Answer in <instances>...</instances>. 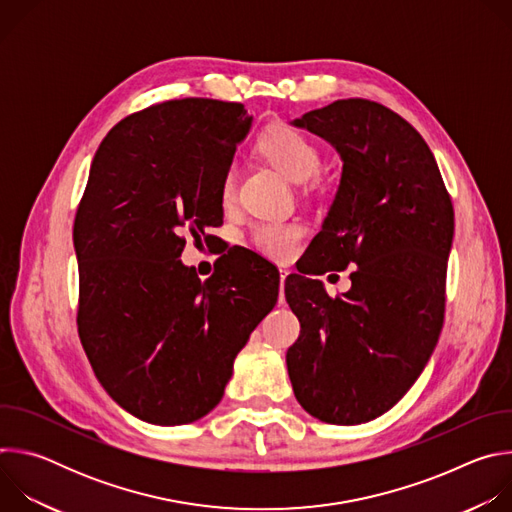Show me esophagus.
Listing matches in <instances>:
<instances>
[{
    "label": "esophagus",
    "instance_id": "obj_1",
    "mask_svg": "<svg viewBox=\"0 0 512 512\" xmlns=\"http://www.w3.org/2000/svg\"><path fill=\"white\" fill-rule=\"evenodd\" d=\"M279 273H281V275H279V279H281V294H279V302H283V281H285V277H287V273H289V271H287V269H281Z\"/></svg>",
    "mask_w": 512,
    "mask_h": 512
}]
</instances>
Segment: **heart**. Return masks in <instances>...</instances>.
<instances>
[{
	"label": "heart",
	"instance_id": "obj_1",
	"mask_svg": "<svg viewBox=\"0 0 512 512\" xmlns=\"http://www.w3.org/2000/svg\"><path fill=\"white\" fill-rule=\"evenodd\" d=\"M255 152L269 166L279 170L291 182H308L322 168V152L312 137L287 123H275L265 127L255 139ZM237 196V176L233 168H227L218 184V198L223 206H231ZM304 237V227L298 223L267 221L253 229V245L273 257L289 259L296 253Z\"/></svg>",
	"mask_w": 512,
	"mask_h": 512
}]
</instances>
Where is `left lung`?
Instances as JSON below:
<instances>
[{"label": "left lung", "instance_id": "8db88e82", "mask_svg": "<svg viewBox=\"0 0 512 512\" xmlns=\"http://www.w3.org/2000/svg\"><path fill=\"white\" fill-rule=\"evenodd\" d=\"M294 125L330 141L342 180L312 241L314 273H350L330 298L294 273L285 300L300 336L285 354L300 405L320 421L356 425L389 411L417 381L440 338L454 206L419 131L389 107L340 99Z\"/></svg>", "mask_w": 512, "mask_h": 512}]
</instances>
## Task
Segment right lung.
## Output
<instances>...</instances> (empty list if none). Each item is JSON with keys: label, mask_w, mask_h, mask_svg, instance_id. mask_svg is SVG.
<instances>
[{"label": "right lung", "mask_w": 512, "mask_h": 512, "mask_svg": "<svg viewBox=\"0 0 512 512\" xmlns=\"http://www.w3.org/2000/svg\"><path fill=\"white\" fill-rule=\"evenodd\" d=\"M251 117L241 103L174 99L121 119L79 202V338L103 389L154 425L204 417L273 310L279 273L223 263L208 279L178 259L223 225L218 184Z\"/></svg>", "instance_id": "right-lung-1"}]
</instances>
